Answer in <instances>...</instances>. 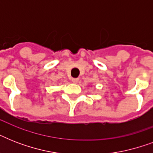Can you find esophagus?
I'll return each mask as SVG.
<instances>
[{
	"label": "esophagus",
	"instance_id": "obj_1",
	"mask_svg": "<svg viewBox=\"0 0 153 153\" xmlns=\"http://www.w3.org/2000/svg\"><path fill=\"white\" fill-rule=\"evenodd\" d=\"M71 81H72V82H74V83H78V82H79V79H72Z\"/></svg>",
	"mask_w": 153,
	"mask_h": 153
}]
</instances>
